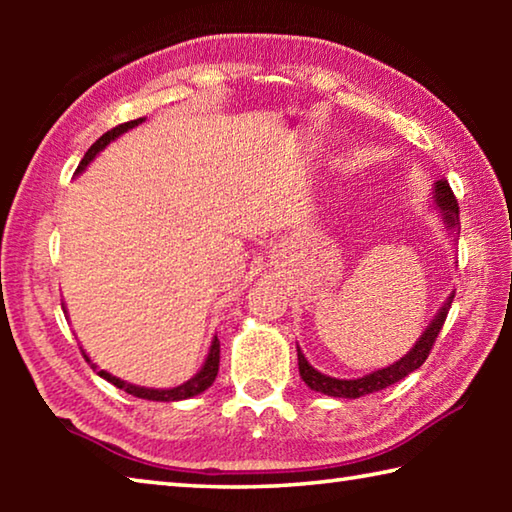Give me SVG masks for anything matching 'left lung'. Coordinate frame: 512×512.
Returning <instances> with one entry per match:
<instances>
[{"instance_id":"left-lung-1","label":"left lung","mask_w":512,"mask_h":512,"mask_svg":"<svg viewBox=\"0 0 512 512\" xmlns=\"http://www.w3.org/2000/svg\"><path fill=\"white\" fill-rule=\"evenodd\" d=\"M431 194H433V207H436L438 214L443 216L447 232L456 241L458 232H461V225H458V203L452 194V187H449L445 178H440L433 183ZM452 300H454V291L449 293L447 300L443 302V307L436 311V316L429 320V325L420 334V339L415 341L413 348L406 352L402 359H397L395 363H391V366L368 372V375L357 377V379H336V377L325 375V372H320L311 366V363L305 359V354H302V350L298 348V368H300L302 381H305L311 391L323 393L329 397H345V400H357V397H363L368 393L384 391V388L395 384V381H400L406 375H411L413 370H418L424 363V359L429 357L433 343L438 339V332L443 329L447 311L452 307Z\"/></svg>"}]
</instances>
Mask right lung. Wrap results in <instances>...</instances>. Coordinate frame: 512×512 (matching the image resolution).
I'll use <instances>...</instances> for the list:
<instances>
[{"label":"right lung","instance_id":"obj_1","mask_svg":"<svg viewBox=\"0 0 512 512\" xmlns=\"http://www.w3.org/2000/svg\"><path fill=\"white\" fill-rule=\"evenodd\" d=\"M144 119H146V117L126 121V124H119V126L112 128V131L103 133V135L99 137V140L90 146L88 153L83 155V160H81V164H79V169H76V173H83L85 169H88V164H90L94 158H97V155H99L103 149H106V146H108L110 142H115L119 135L128 133V131H131V128L140 126ZM219 352H221V345H219V339H216V336H214L212 345H210V352H207V357H205V363L201 366V370H198L192 379H187L185 384L173 386V388H146V386H137V384H131V381H124V379H119V377H115V375H110L108 370H99V377L110 381L112 386L121 388V391H126L128 395L142 397V400H151V402H178V400H189V397L201 395L203 391H207V388H210V386L214 384L216 372H219ZM83 357H85V361L92 363V359L88 357V354H85V350H83ZM92 368L97 370V363H92Z\"/></svg>","mask_w":512,"mask_h":512}]
</instances>
